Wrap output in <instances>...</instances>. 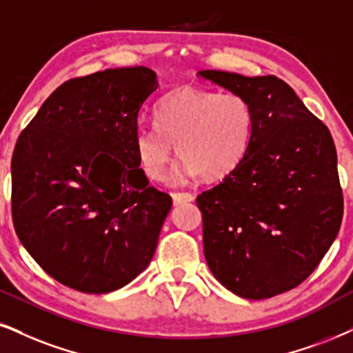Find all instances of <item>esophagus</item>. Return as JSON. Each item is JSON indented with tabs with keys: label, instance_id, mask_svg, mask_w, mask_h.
<instances>
[{
	"label": "esophagus",
	"instance_id": "obj_1",
	"mask_svg": "<svg viewBox=\"0 0 353 353\" xmlns=\"http://www.w3.org/2000/svg\"><path fill=\"white\" fill-rule=\"evenodd\" d=\"M172 198H173V204H175V206H180V204H183V203L193 201V194L191 193H172Z\"/></svg>",
	"mask_w": 353,
	"mask_h": 353
}]
</instances>
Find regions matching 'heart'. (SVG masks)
<instances>
[{
  "label": "heart",
  "mask_w": 353,
  "mask_h": 353,
  "mask_svg": "<svg viewBox=\"0 0 353 353\" xmlns=\"http://www.w3.org/2000/svg\"><path fill=\"white\" fill-rule=\"evenodd\" d=\"M154 114L157 125H139L134 147L143 173L157 181L167 175L173 143L183 157L180 175L216 180L242 162L254 136V108L232 91L183 86L160 99Z\"/></svg>",
  "instance_id": "1"
}]
</instances>
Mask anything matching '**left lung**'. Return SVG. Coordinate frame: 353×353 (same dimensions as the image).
<instances>
[{
	"instance_id": "1",
	"label": "left lung",
	"mask_w": 353,
	"mask_h": 353,
	"mask_svg": "<svg viewBox=\"0 0 353 353\" xmlns=\"http://www.w3.org/2000/svg\"><path fill=\"white\" fill-rule=\"evenodd\" d=\"M198 73L245 97L255 116L242 162L196 198L208 267L237 296H276L314 272L341 229L336 145L278 77Z\"/></svg>"
}]
</instances>
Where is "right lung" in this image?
<instances>
[{
	"label": "right lung",
	"instance_id": "right-lung-1",
	"mask_svg": "<svg viewBox=\"0 0 353 353\" xmlns=\"http://www.w3.org/2000/svg\"><path fill=\"white\" fill-rule=\"evenodd\" d=\"M159 81L147 67L72 78L17 139L11 211L46 273L81 293H111L149 267L172 198L139 168L134 134Z\"/></svg>",
	"mask_w": 353,
	"mask_h": 353
}]
</instances>
